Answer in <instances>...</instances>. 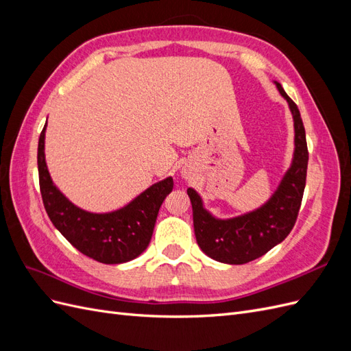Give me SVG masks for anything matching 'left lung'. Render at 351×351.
I'll list each match as a JSON object with an SVG mask.
<instances>
[{
    "label": "left lung",
    "instance_id": "obj_1",
    "mask_svg": "<svg viewBox=\"0 0 351 351\" xmlns=\"http://www.w3.org/2000/svg\"><path fill=\"white\" fill-rule=\"evenodd\" d=\"M277 88L289 102L293 114L295 151L290 169L268 204L243 217L217 219L202 206V200L195 190L187 189L193 208L195 236L199 247L209 258L222 263L243 265L263 256L290 234L299 215L309 161L306 132L297 105L280 83H277Z\"/></svg>",
    "mask_w": 351,
    "mask_h": 351
}]
</instances>
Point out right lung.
Here are the masks:
<instances>
[{
	"label": "right lung",
	"mask_w": 351,
	"mask_h": 351,
	"mask_svg": "<svg viewBox=\"0 0 351 351\" xmlns=\"http://www.w3.org/2000/svg\"><path fill=\"white\" fill-rule=\"evenodd\" d=\"M45 127L38 143V171L42 202L52 224L79 252L101 263H123L139 256L151 241L159 208L173 190V178L151 186L119 210L90 214L74 206L52 184L44 154Z\"/></svg>",
	"instance_id": "1"
}]
</instances>
